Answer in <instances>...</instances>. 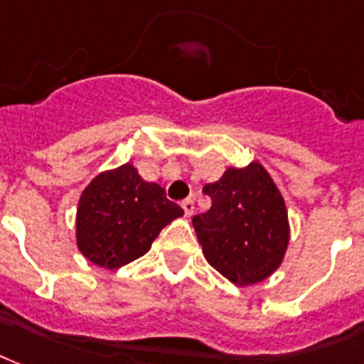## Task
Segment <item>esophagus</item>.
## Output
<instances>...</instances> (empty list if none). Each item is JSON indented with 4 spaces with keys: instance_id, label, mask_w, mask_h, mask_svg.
<instances>
[{
    "instance_id": "obj_1",
    "label": "esophagus",
    "mask_w": 364,
    "mask_h": 364,
    "mask_svg": "<svg viewBox=\"0 0 364 364\" xmlns=\"http://www.w3.org/2000/svg\"><path fill=\"white\" fill-rule=\"evenodd\" d=\"M182 208H184L186 216H191V214H193V208H196V205H193V199H191V197L184 199V201H182Z\"/></svg>"
}]
</instances>
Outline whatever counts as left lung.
<instances>
[{
  "instance_id": "8db88e82",
  "label": "left lung",
  "mask_w": 364,
  "mask_h": 364,
  "mask_svg": "<svg viewBox=\"0 0 364 364\" xmlns=\"http://www.w3.org/2000/svg\"><path fill=\"white\" fill-rule=\"evenodd\" d=\"M203 193L213 207L191 222L208 264L239 287L269 277L289 245V218L266 168L260 163L228 168Z\"/></svg>"
}]
</instances>
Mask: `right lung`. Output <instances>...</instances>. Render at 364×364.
Segmentation results:
<instances>
[{
    "instance_id": "right-lung-1",
    "label": "right lung",
    "mask_w": 364,
    "mask_h": 364,
    "mask_svg": "<svg viewBox=\"0 0 364 364\" xmlns=\"http://www.w3.org/2000/svg\"><path fill=\"white\" fill-rule=\"evenodd\" d=\"M182 214L161 186L146 182L127 163L98 174L81 193L77 247L92 264L117 269L146 255L163 228Z\"/></svg>"
}]
</instances>
